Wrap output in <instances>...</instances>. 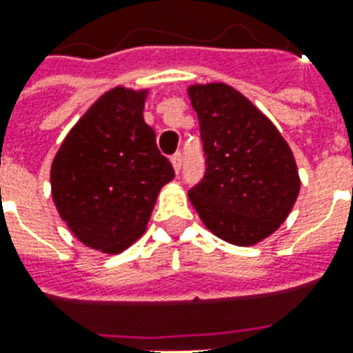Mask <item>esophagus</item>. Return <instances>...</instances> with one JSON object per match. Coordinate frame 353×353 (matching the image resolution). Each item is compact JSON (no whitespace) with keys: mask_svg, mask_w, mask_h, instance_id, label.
Returning a JSON list of instances; mask_svg holds the SVG:
<instances>
[{"mask_svg":"<svg viewBox=\"0 0 353 353\" xmlns=\"http://www.w3.org/2000/svg\"><path fill=\"white\" fill-rule=\"evenodd\" d=\"M170 161H172L174 172H176V174H179V170H181V161H183V157H181V153H176V154H174V157H172V159H170Z\"/></svg>","mask_w":353,"mask_h":353,"instance_id":"esophagus-1","label":"esophagus"}]
</instances>
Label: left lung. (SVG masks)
<instances>
[{
  "label": "left lung",
  "mask_w": 353,
  "mask_h": 353,
  "mask_svg": "<svg viewBox=\"0 0 353 353\" xmlns=\"http://www.w3.org/2000/svg\"><path fill=\"white\" fill-rule=\"evenodd\" d=\"M206 153V176L189 192L210 232L255 245L280 229L295 206L301 177L280 130L227 83L187 88Z\"/></svg>",
  "instance_id": "1"
}]
</instances>
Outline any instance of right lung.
<instances>
[{
  "label": "right lung",
  "instance_id": "obj_1",
  "mask_svg": "<svg viewBox=\"0 0 353 353\" xmlns=\"http://www.w3.org/2000/svg\"><path fill=\"white\" fill-rule=\"evenodd\" d=\"M149 88L115 87L75 123L50 166V192L81 244L108 255L147 229L159 192L174 179L143 119Z\"/></svg>",
  "mask_w": 353,
  "mask_h": 353
}]
</instances>
